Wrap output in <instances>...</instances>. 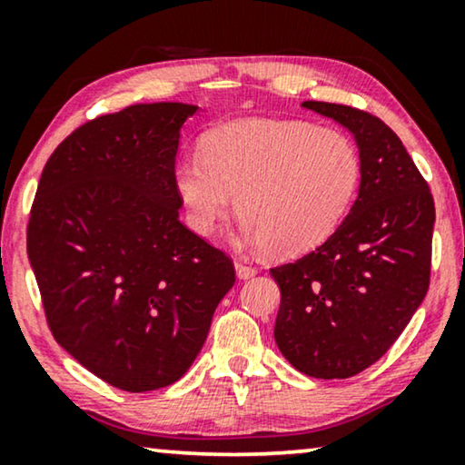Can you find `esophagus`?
<instances>
[{
	"mask_svg": "<svg viewBox=\"0 0 465 465\" xmlns=\"http://www.w3.org/2000/svg\"><path fill=\"white\" fill-rule=\"evenodd\" d=\"M234 269H237L239 279H250V277H253L258 272L256 266L247 264V262H243V260H237V262H234Z\"/></svg>",
	"mask_w": 465,
	"mask_h": 465,
	"instance_id": "34e87169",
	"label": "esophagus"
}]
</instances>
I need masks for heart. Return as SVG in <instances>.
I'll return each instance as SVG.
<instances>
[{"instance_id":"1","label":"heart","mask_w":465,"mask_h":465,"mask_svg":"<svg viewBox=\"0 0 465 465\" xmlns=\"http://www.w3.org/2000/svg\"><path fill=\"white\" fill-rule=\"evenodd\" d=\"M361 161L345 133L301 120L247 118L203 139V158L175 167L188 224L212 234L237 196L247 234L272 256L313 250L345 218Z\"/></svg>"}]
</instances>
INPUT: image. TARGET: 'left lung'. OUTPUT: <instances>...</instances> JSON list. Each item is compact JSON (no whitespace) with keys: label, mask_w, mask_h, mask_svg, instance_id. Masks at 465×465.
<instances>
[{"label":"left lung","mask_w":465,"mask_h":465,"mask_svg":"<svg viewBox=\"0 0 465 465\" xmlns=\"http://www.w3.org/2000/svg\"><path fill=\"white\" fill-rule=\"evenodd\" d=\"M302 107L353 133L361 182L326 243L271 269L282 290L275 341L296 371L349 379L390 351L428 294L434 196L383 120L326 101Z\"/></svg>","instance_id":"obj_1"}]
</instances>
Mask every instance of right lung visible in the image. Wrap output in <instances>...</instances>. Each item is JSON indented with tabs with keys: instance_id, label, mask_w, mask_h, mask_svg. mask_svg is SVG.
Returning a JSON list of instances; mask_svg holds the SVG:
<instances>
[{
	"instance_id": "1",
	"label": "right lung",
	"mask_w": 465,
	"mask_h": 465,
	"mask_svg": "<svg viewBox=\"0 0 465 465\" xmlns=\"http://www.w3.org/2000/svg\"><path fill=\"white\" fill-rule=\"evenodd\" d=\"M188 104L78 126L50 154L27 253L54 341L94 377L152 391L188 371L234 283L226 252L180 222L175 154Z\"/></svg>"
}]
</instances>
